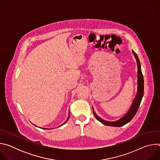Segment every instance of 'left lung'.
Wrapping results in <instances>:
<instances>
[{
    "mask_svg": "<svg viewBox=\"0 0 160 160\" xmlns=\"http://www.w3.org/2000/svg\"><path fill=\"white\" fill-rule=\"evenodd\" d=\"M132 52L137 60V64H138V93H137V95L133 100V102L132 106H131L130 109H129L128 112L123 117H122L121 119L118 120V121L113 122L105 121V120L101 119V118H99V117H98L94 111V117L96 118V119L105 125L111 126V127H122V126L127 124L134 117L137 111H138V110L139 109L140 104L141 102L142 97L144 96V78H143V75H142V73L141 72V64H140V61L138 58V56L134 51H132Z\"/></svg>",
    "mask_w": 160,
    "mask_h": 160,
    "instance_id": "left-lung-1",
    "label": "left lung"
}]
</instances>
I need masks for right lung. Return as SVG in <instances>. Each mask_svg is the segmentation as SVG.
<instances>
[{
	"label": "right lung",
	"instance_id": "right-lung-1",
	"mask_svg": "<svg viewBox=\"0 0 160 160\" xmlns=\"http://www.w3.org/2000/svg\"><path fill=\"white\" fill-rule=\"evenodd\" d=\"M68 118H69V117H68ZM68 120H66V122H67V121H68ZM43 129H45V128H43Z\"/></svg>",
	"mask_w": 160,
	"mask_h": 160
}]
</instances>
